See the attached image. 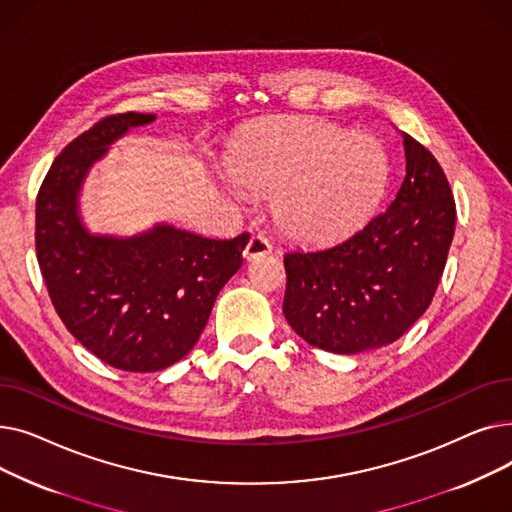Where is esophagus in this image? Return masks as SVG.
<instances>
[{
  "mask_svg": "<svg viewBox=\"0 0 512 512\" xmlns=\"http://www.w3.org/2000/svg\"><path fill=\"white\" fill-rule=\"evenodd\" d=\"M270 253H272V242L261 234H253L251 240L247 242V247H245V259L247 261H253L257 257H265Z\"/></svg>",
  "mask_w": 512,
  "mask_h": 512,
  "instance_id": "34e87169",
  "label": "esophagus"
}]
</instances>
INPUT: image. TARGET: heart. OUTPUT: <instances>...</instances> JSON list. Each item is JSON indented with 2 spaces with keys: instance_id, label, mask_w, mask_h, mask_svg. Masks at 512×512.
Wrapping results in <instances>:
<instances>
[{
  "instance_id": "heart-1",
  "label": "heart",
  "mask_w": 512,
  "mask_h": 512,
  "mask_svg": "<svg viewBox=\"0 0 512 512\" xmlns=\"http://www.w3.org/2000/svg\"><path fill=\"white\" fill-rule=\"evenodd\" d=\"M230 174L253 193H274L284 234L330 242L359 228L380 203L388 180L382 145L365 134L301 118L267 126L242 143Z\"/></svg>"
}]
</instances>
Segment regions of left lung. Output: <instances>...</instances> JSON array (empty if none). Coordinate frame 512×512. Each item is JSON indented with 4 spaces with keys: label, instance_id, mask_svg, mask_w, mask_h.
Listing matches in <instances>:
<instances>
[{
    "label": "left lung",
    "instance_id": "1",
    "mask_svg": "<svg viewBox=\"0 0 512 512\" xmlns=\"http://www.w3.org/2000/svg\"><path fill=\"white\" fill-rule=\"evenodd\" d=\"M407 176L390 207L330 247L284 255V317L311 346L357 355L392 344L432 303L456 207L438 159L402 132Z\"/></svg>",
    "mask_w": 512,
    "mask_h": 512
}]
</instances>
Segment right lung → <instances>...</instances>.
I'll return each mask as SVG.
<instances>
[{
  "label": "right lung",
  "instance_id": "obj_1",
  "mask_svg": "<svg viewBox=\"0 0 512 512\" xmlns=\"http://www.w3.org/2000/svg\"><path fill=\"white\" fill-rule=\"evenodd\" d=\"M153 120L116 114L76 137L53 159L35 209L37 259L64 326L103 363L137 373L166 369L197 344L249 242L247 232L220 240L168 224L128 238L85 228L78 195L91 166Z\"/></svg>",
  "mask_w": 512,
  "mask_h": 512
}]
</instances>
